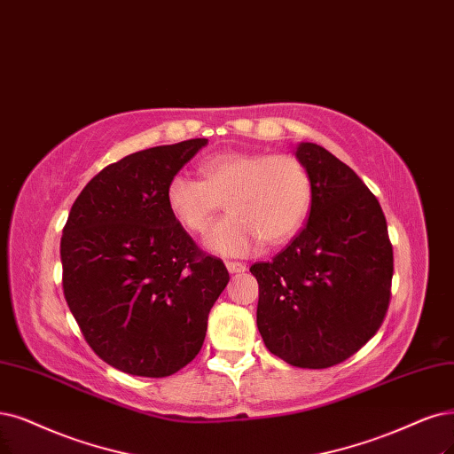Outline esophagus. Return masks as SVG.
<instances>
[{
  "label": "esophagus",
  "instance_id": "obj_1",
  "mask_svg": "<svg viewBox=\"0 0 454 454\" xmlns=\"http://www.w3.org/2000/svg\"><path fill=\"white\" fill-rule=\"evenodd\" d=\"M226 270H228L231 275H239V273H245V271H247V265L241 263V262H226Z\"/></svg>",
  "mask_w": 454,
  "mask_h": 454
}]
</instances>
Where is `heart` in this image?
I'll return each mask as SVG.
<instances>
[{"instance_id":"b5f03b06","label":"heart","mask_w":454,"mask_h":454,"mask_svg":"<svg viewBox=\"0 0 454 454\" xmlns=\"http://www.w3.org/2000/svg\"><path fill=\"white\" fill-rule=\"evenodd\" d=\"M196 179L174 176L166 187V206L192 233H204L216 213L218 221L204 239L206 248L221 256H248L263 241H288L305 223L312 200L307 168L292 155L221 153L201 162Z\"/></svg>"}]
</instances>
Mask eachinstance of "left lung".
Here are the masks:
<instances>
[{
    "label": "left lung",
    "instance_id": "obj_1",
    "mask_svg": "<svg viewBox=\"0 0 454 454\" xmlns=\"http://www.w3.org/2000/svg\"><path fill=\"white\" fill-rule=\"evenodd\" d=\"M312 200L307 226L258 280L256 324L273 356L299 368H327L356 354L389 307L393 247L376 196L317 144L301 142Z\"/></svg>",
    "mask_w": 454,
    "mask_h": 454
}]
</instances>
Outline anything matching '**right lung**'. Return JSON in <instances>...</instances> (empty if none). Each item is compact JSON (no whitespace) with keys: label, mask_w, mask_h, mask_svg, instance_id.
<instances>
[{"label":"right lung","mask_w":454,"mask_h":454,"mask_svg":"<svg viewBox=\"0 0 454 454\" xmlns=\"http://www.w3.org/2000/svg\"><path fill=\"white\" fill-rule=\"evenodd\" d=\"M206 144L149 147L106 166L67 218V305L95 354L121 372L164 378L189 364L230 280L166 206L168 181Z\"/></svg>","instance_id":"right-lung-1"}]
</instances>
